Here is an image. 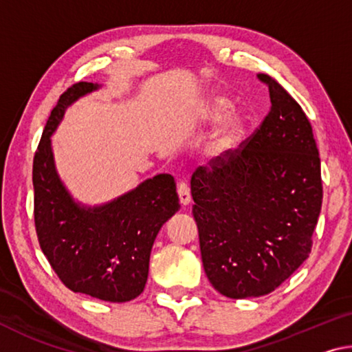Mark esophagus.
I'll return each mask as SVG.
<instances>
[{"instance_id":"34e87169","label":"esophagus","mask_w":352,"mask_h":352,"mask_svg":"<svg viewBox=\"0 0 352 352\" xmlns=\"http://www.w3.org/2000/svg\"><path fill=\"white\" fill-rule=\"evenodd\" d=\"M177 192H178V197H180L182 205H189V201H190V189L188 186V183L178 182Z\"/></svg>"}]
</instances>
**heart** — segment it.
Masks as SVG:
<instances>
[{
  "label": "heart",
  "instance_id": "obj_1",
  "mask_svg": "<svg viewBox=\"0 0 352 352\" xmlns=\"http://www.w3.org/2000/svg\"><path fill=\"white\" fill-rule=\"evenodd\" d=\"M231 109V102L225 96H210L199 111L204 122H217ZM245 136V121L243 118L233 115L226 118L211 141V153L214 157H228L237 151Z\"/></svg>",
  "mask_w": 352,
  "mask_h": 352
}]
</instances>
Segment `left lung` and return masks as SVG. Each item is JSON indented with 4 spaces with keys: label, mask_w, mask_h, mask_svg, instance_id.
<instances>
[{
    "label": "left lung",
    "mask_w": 352,
    "mask_h": 352,
    "mask_svg": "<svg viewBox=\"0 0 352 352\" xmlns=\"http://www.w3.org/2000/svg\"><path fill=\"white\" fill-rule=\"evenodd\" d=\"M258 79L269 87V115L190 178L205 273L234 300L270 294L309 258L323 200L306 113L270 76Z\"/></svg>",
    "instance_id": "obj_1"
}]
</instances>
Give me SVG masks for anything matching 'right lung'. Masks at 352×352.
<instances>
[{"label":"right lung","instance_id":"right-lung-1","mask_svg":"<svg viewBox=\"0 0 352 352\" xmlns=\"http://www.w3.org/2000/svg\"><path fill=\"white\" fill-rule=\"evenodd\" d=\"M96 88L91 82L74 83L51 111L34 155V222L41 252L69 290L126 302L144 290L155 237L180 204L169 174L104 206L85 208L71 199L54 168L51 135L65 109Z\"/></svg>","mask_w":352,"mask_h":352}]
</instances>
